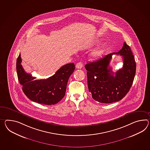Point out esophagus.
<instances>
[{"instance_id": "34e87169", "label": "esophagus", "mask_w": 150, "mask_h": 150, "mask_svg": "<svg viewBox=\"0 0 150 150\" xmlns=\"http://www.w3.org/2000/svg\"><path fill=\"white\" fill-rule=\"evenodd\" d=\"M83 67V64L82 62H79L76 64V68L77 69H81Z\"/></svg>"}]
</instances>
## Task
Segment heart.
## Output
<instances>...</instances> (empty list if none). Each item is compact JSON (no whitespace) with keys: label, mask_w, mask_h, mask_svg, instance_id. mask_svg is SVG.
Here are the masks:
<instances>
[{"label":"heart","mask_w":150,"mask_h":150,"mask_svg":"<svg viewBox=\"0 0 150 150\" xmlns=\"http://www.w3.org/2000/svg\"><path fill=\"white\" fill-rule=\"evenodd\" d=\"M105 51V49L104 48H100L96 49L91 53V56L93 58L98 59L101 57Z\"/></svg>","instance_id":"1"}]
</instances>
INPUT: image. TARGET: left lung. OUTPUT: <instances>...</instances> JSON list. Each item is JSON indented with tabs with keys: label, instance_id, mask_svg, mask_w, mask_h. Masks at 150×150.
<instances>
[{
	"label": "left lung",
	"instance_id": "8db88e82",
	"mask_svg": "<svg viewBox=\"0 0 150 150\" xmlns=\"http://www.w3.org/2000/svg\"><path fill=\"white\" fill-rule=\"evenodd\" d=\"M114 54L123 56L124 65L113 76L109 63ZM87 70L89 91L93 99L100 103H110L124 98L131 87L136 71V63L129 46L124 42L120 51L85 65Z\"/></svg>",
	"mask_w": 150,
	"mask_h": 150
}]
</instances>
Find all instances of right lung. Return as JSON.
<instances>
[{
	"label": "right lung",
	"mask_w": 150,
	"mask_h": 150,
	"mask_svg": "<svg viewBox=\"0 0 150 150\" xmlns=\"http://www.w3.org/2000/svg\"><path fill=\"white\" fill-rule=\"evenodd\" d=\"M21 62L19 54L16 63L18 79L23 91L30 100L40 104L51 105L64 98L68 81L75 70L74 63L62 66L54 75L47 79L35 80L36 77L24 71Z\"/></svg>",
	"instance_id": "1"
}]
</instances>
